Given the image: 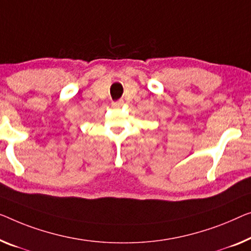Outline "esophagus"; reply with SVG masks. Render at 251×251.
<instances>
[{
  "label": "esophagus",
  "instance_id": "34e87169",
  "mask_svg": "<svg viewBox=\"0 0 251 251\" xmlns=\"http://www.w3.org/2000/svg\"><path fill=\"white\" fill-rule=\"evenodd\" d=\"M123 103H124V101H123V100H118V101H115V102H113V107H115V108H119V107H122V106H123Z\"/></svg>",
  "mask_w": 251,
  "mask_h": 251
}]
</instances>
